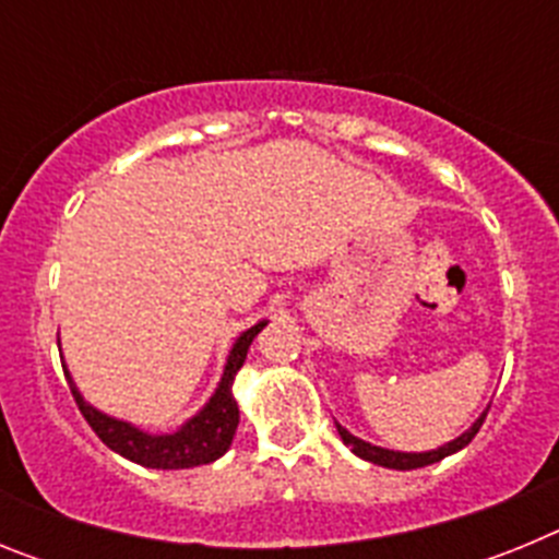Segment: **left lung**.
Segmentation results:
<instances>
[{"instance_id": "1", "label": "left lung", "mask_w": 559, "mask_h": 559, "mask_svg": "<svg viewBox=\"0 0 559 559\" xmlns=\"http://www.w3.org/2000/svg\"><path fill=\"white\" fill-rule=\"evenodd\" d=\"M484 417H487V414H481V417H478L476 423H473L471 431H464L459 439H453V442H448V445L437 448V451H428V453L386 451V448L369 445V442H364V439L353 437V433H349L347 428H341L338 423H335V428H338L341 439H344V442H347V445L353 448L355 456L367 459V462H372V464H380V467H392V471H417V467H426V464L439 462V459H445V456H451V453L462 451L464 445H471V439L478 433V428H481Z\"/></svg>"}]
</instances>
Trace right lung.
Returning a JSON list of instances; mask_svg holds the SVG:
<instances>
[{"label": "right lung", "mask_w": 559, "mask_h": 559, "mask_svg": "<svg viewBox=\"0 0 559 559\" xmlns=\"http://www.w3.org/2000/svg\"><path fill=\"white\" fill-rule=\"evenodd\" d=\"M263 328L265 322L254 324V328L246 330V333L235 341L229 360H226L218 392L212 394L210 403H206L187 426H181L176 433H165V437H151V433L140 431V428H133L128 426V423H120V419L100 414L81 397V392L75 389L69 372L63 374H67L72 397H75L78 408H81V414L86 417L88 426H92V431H95L114 453H120V456L131 459V462L142 464V467H156V471L199 467V464H210L218 456H224L226 448L231 445V437H235L237 431V419H240L237 403L235 397H231V380H235L237 369L243 367L249 344Z\"/></svg>", "instance_id": "1"}]
</instances>
